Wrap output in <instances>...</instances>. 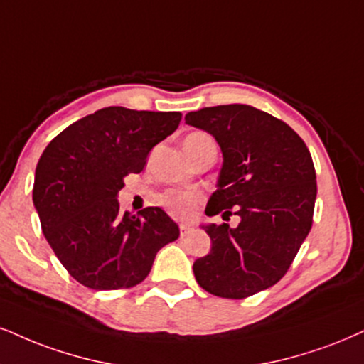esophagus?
Returning <instances> with one entry per match:
<instances>
[{
	"instance_id": "1",
	"label": "esophagus",
	"mask_w": 364,
	"mask_h": 364,
	"mask_svg": "<svg viewBox=\"0 0 364 364\" xmlns=\"http://www.w3.org/2000/svg\"><path fill=\"white\" fill-rule=\"evenodd\" d=\"M178 230H181V236L183 237V236L189 235V232L194 231V228H192L191 224H181V226H178Z\"/></svg>"
}]
</instances>
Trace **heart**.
Instances as JSON below:
<instances>
[{
	"label": "heart",
	"instance_id": "1",
	"mask_svg": "<svg viewBox=\"0 0 364 364\" xmlns=\"http://www.w3.org/2000/svg\"><path fill=\"white\" fill-rule=\"evenodd\" d=\"M210 136H208L205 133L196 132L187 134L183 138V150H186L187 156H191L199 150L200 145H204L205 141H209ZM200 197L194 194V192H186V191H168L165 192L164 196L160 197V204L164 205L165 210L168 214H172L175 218H181V219H189L192 214L196 213L197 204H199Z\"/></svg>",
	"mask_w": 364,
	"mask_h": 364
}]
</instances>
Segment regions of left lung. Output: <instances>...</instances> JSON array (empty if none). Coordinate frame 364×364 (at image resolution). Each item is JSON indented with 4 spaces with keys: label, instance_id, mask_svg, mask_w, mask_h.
I'll return each instance as SVG.
<instances>
[{
    "label": "left lung",
    "instance_id": "8db88e82",
    "mask_svg": "<svg viewBox=\"0 0 364 364\" xmlns=\"http://www.w3.org/2000/svg\"><path fill=\"white\" fill-rule=\"evenodd\" d=\"M186 123L223 151L218 191L205 214L240 224H208L210 253L196 259L197 284L223 299H246L285 275L312 228L317 196L311 151L289 124L248 105L192 111ZM230 219V218H228Z\"/></svg>",
    "mask_w": 364,
    "mask_h": 364
}]
</instances>
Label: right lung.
<instances>
[{"label": "right lung", "mask_w": 364, "mask_h": 364, "mask_svg": "<svg viewBox=\"0 0 364 364\" xmlns=\"http://www.w3.org/2000/svg\"><path fill=\"white\" fill-rule=\"evenodd\" d=\"M177 111L102 107L48 143L33 182V204L45 240L80 285L132 289L151 270L160 248L181 235L160 208L121 213L118 192L140 173L156 143L181 123Z\"/></svg>", "instance_id": "add662e5"}]
</instances>
